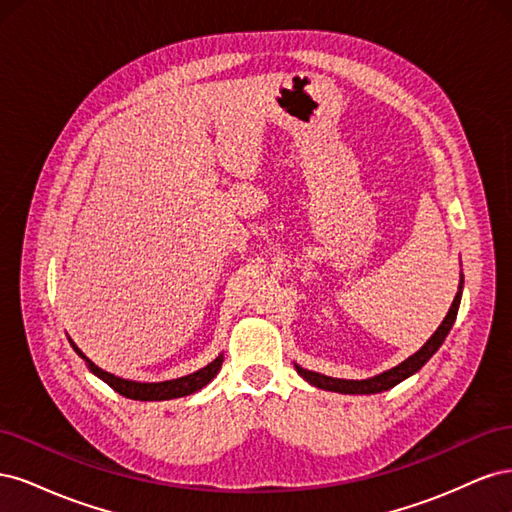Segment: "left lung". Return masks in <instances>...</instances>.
I'll use <instances>...</instances> for the list:
<instances>
[{"label":"left lung","instance_id":"left-lung-1","mask_svg":"<svg viewBox=\"0 0 512 512\" xmlns=\"http://www.w3.org/2000/svg\"><path fill=\"white\" fill-rule=\"evenodd\" d=\"M461 290H463V277H461V284H459V292L457 297L451 305V309H448V314L444 318V322L438 327V331L433 333L427 344L418 350L416 354H412L410 359H406L404 363H399L397 367L384 371V374L380 376H374V378H367V380H339V378H329V376H322V374H316V371H307L303 367L297 365V371L299 374L309 382L318 386V389H324V391H335V393H348V395H369V393H380V391H389L393 389L395 384H399L401 380L410 378L412 374H416L418 369H421L433 354H436V350L442 346L444 337L448 335V331H451L453 322L457 318V312H459V303H461Z\"/></svg>","mask_w":512,"mask_h":512}]
</instances>
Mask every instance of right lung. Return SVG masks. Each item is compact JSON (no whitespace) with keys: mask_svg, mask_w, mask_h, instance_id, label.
I'll use <instances>...</instances> for the list:
<instances>
[{"mask_svg":"<svg viewBox=\"0 0 512 512\" xmlns=\"http://www.w3.org/2000/svg\"><path fill=\"white\" fill-rule=\"evenodd\" d=\"M74 352L81 356V359L87 363V367L94 371L98 378H102L111 389H115L119 395L128 397V399H138V401H164V399H175V397H185V395H192L196 391L203 389L207 386L215 376H218V371L222 367V356H218L213 363H209L207 367L194 371L190 376H183L177 380H166V382H132V380H123L117 378L113 374H108V371L100 369L98 365L91 363L87 356L74 346V342H70Z\"/></svg>","mask_w":512,"mask_h":512,"instance_id":"1","label":"right lung"}]
</instances>
